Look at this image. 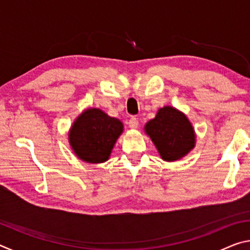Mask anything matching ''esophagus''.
I'll return each mask as SVG.
<instances>
[{"instance_id":"esophagus-1","label":"esophagus","mask_w":250,"mask_h":250,"mask_svg":"<svg viewBox=\"0 0 250 250\" xmlns=\"http://www.w3.org/2000/svg\"><path fill=\"white\" fill-rule=\"evenodd\" d=\"M138 125H139L138 118H134V117L131 118V119L129 120V126H130V128L131 129H137Z\"/></svg>"}]
</instances>
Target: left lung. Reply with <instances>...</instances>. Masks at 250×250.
<instances>
[{
  "instance_id": "left-lung-1",
  "label": "left lung",
  "mask_w": 250,
  "mask_h": 250,
  "mask_svg": "<svg viewBox=\"0 0 250 250\" xmlns=\"http://www.w3.org/2000/svg\"><path fill=\"white\" fill-rule=\"evenodd\" d=\"M146 134L164 161H176L195 146V132L183 112L171 107L159 109L154 119L145 126Z\"/></svg>"
}]
</instances>
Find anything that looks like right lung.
<instances>
[{
	"instance_id": "obj_1",
	"label": "right lung",
	"mask_w": 250,
	"mask_h": 250,
	"mask_svg": "<svg viewBox=\"0 0 250 250\" xmlns=\"http://www.w3.org/2000/svg\"><path fill=\"white\" fill-rule=\"evenodd\" d=\"M124 125L100 109L84 110L71 125L69 143L74 153L87 163H103L109 159Z\"/></svg>"
}]
</instances>
